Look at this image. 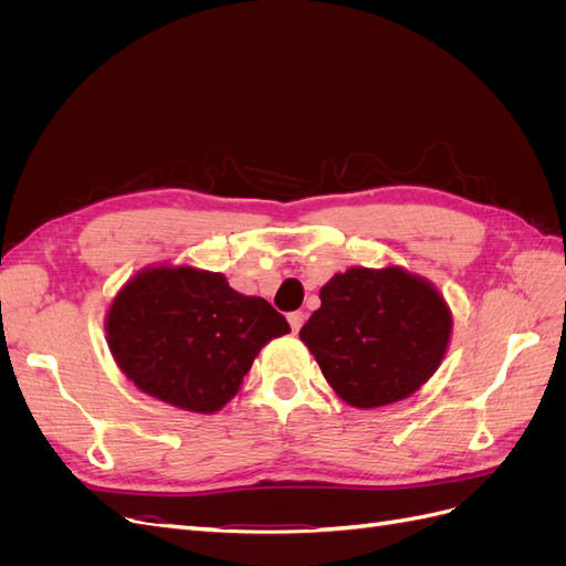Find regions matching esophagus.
Listing matches in <instances>:
<instances>
[{"label": "esophagus", "mask_w": 566, "mask_h": 566, "mask_svg": "<svg viewBox=\"0 0 566 566\" xmlns=\"http://www.w3.org/2000/svg\"><path fill=\"white\" fill-rule=\"evenodd\" d=\"M304 321H306V314L304 312H293L287 316V323H290V328H293V333H297L302 325H304Z\"/></svg>", "instance_id": "esophagus-1"}]
</instances>
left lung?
I'll list each match as a JSON object with an SVG mask.
<instances>
[{
  "label": "left lung",
  "instance_id": "1",
  "mask_svg": "<svg viewBox=\"0 0 566 566\" xmlns=\"http://www.w3.org/2000/svg\"><path fill=\"white\" fill-rule=\"evenodd\" d=\"M439 290L399 266H354L321 287V306L300 339L325 380L354 408H378L418 391L451 337Z\"/></svg>",
  "mask_w": 566,
  "mask_h": 566
}]
</instances>
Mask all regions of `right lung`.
<instances>
[{
    "instance_id": "right-lung-1",
    "label": "right lung",
    "mask_w": 566,
    "mask_h": 566,
    "mask_svg": "<svg viewBox=\"0 0 566 566\" xmlns=\"http://www.w3.org/2000/svg\"><path fill=\"white\" fill-rule=\"evenodd\" d=\"M290 333L262 297L235 293L221 273L150 266L115 295L106 339L119 370L169 406L214 413L243 385L269 339Z\"/></svg>"
}]
</instances>
